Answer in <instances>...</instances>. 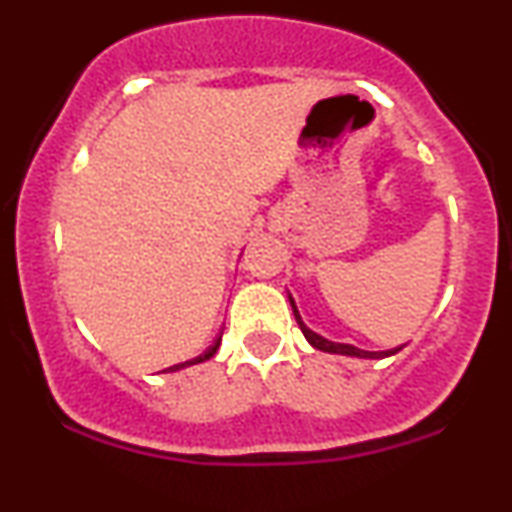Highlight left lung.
Segmentation results:
<instances>
[{
	"label": "left lung",
	"instance_id": "obj_1",
	"mask_svg": "<svg viewBox=\"0 0 512 512\" xmlns=\"http://www.w3.org/2000/svg\"><path fill=\"white\" fill-rule=\"evenodd\" d=\"M289 303H291V308H293V315H296L298 327H301L303 337L308 339L310 346H315V349H320V351H327V354H342V356H356V358H385V356H395L397 351L402 349V346H397V349H390V351H363V349H358V346H354V344L330 342V339L320 337V334L310 330V327L301 320V313H298L296 301H293V298H291V293H289Z\"/></svg>",
	"mask_w": 512,
	"mask_h": 512
}]
</instances>
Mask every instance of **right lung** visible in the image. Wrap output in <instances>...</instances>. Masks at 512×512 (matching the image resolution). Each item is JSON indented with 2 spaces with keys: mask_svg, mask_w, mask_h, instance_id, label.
I'll list each match as a JSON object with an SVG mask.
<instances>
[{
  "mask_svg": "<svg viewBox=\"0 0 512 512\" xmlns=\"http://www.w3.org/2000/svg\"><path fill=\"white\" fill-rule=\"evenodd\" d=\"M219 344H221V337H219V339H216V342H214V344H211V346H209V349H207V351H204V354H202V356H197V358H192V361H185V363H178V366H170V368H166V370H170V373H173V370H182V368H187V366H195V363H202V361H209V358H211V356H214V354H216V349H219Z\"/></svg>",
  "mask_w": 512,
  "mask_h": 512,
  "instance_id": "right-lung-1",
  "label": "right lung"
}]
</instances>
